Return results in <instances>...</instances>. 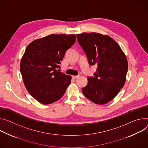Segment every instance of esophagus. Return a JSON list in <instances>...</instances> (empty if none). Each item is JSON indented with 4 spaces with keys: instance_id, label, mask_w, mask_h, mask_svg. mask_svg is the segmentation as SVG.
<instances>
[{
    "instance_id": "esophagus-1",
    "label": "esophagus",
    "mask_w": 148,
    "mask_h": 148,
    "mask_svg": "<svg viewBox=\"0 0 148 148\" xmlns=\"http://www.w3.org/2000/svg\"><path fill=\"white\" fill-rule=\"evenodd\" d=\"M79 77V75H77V76H72V77L73 78V79H77V78H78Z\"/></svg>"
}]
</instances>
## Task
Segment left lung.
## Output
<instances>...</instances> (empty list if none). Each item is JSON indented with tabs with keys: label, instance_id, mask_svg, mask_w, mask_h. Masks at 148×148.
<instances>
[{
	"label": "left lung",
	"instance_id": "obj_1",
	"mask_svg": "<svg viewBox=\"0 0 148 148\" xmlns=\"http://www.w3.org/2000/svg\"><path fill=\"white\" fill-rule=\"evenodd\" d=\"M90 65L97 64L93 76L88 77L84 95L98 105L105 104L115 97L125 85L128 63L118 43L108 35L97 33L77 34Z\"/></svg>",
	"mask_w": 148,
	"mask_h": 148
}]
</instances>
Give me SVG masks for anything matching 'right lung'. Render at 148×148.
Listing matches in <instances>:
<instances>
[{"label":"right lung","mask_w":148,"mask_h":148,"mask_svg":"<svg viewBox=\"0 0 148 148\" xmlns=\"http://www.w3.org/2000/svg\"><path fill=\"white\" fill-rule=\"evenodd\" d=\"M75 41V34H52L35 40L26 47L20 70L27 90L39 102L47 105L56 102L70 85L71 76L58 69Z\"/></svg>","instance_id":"1"}]
</instances>
